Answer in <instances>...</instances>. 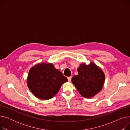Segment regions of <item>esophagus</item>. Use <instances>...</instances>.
Wrapping results in <instances>:
<instances>
[{
	"label": "esophagus",
	"mask_w": 130,
	"mask_h": 130,
	"mask_svg": "<svg viewBox=\"0 0 130 130\" xmlns=\"http://www.w3.org/2000/svg\"><path fill=\"white\" fill-rule=\"evenodd\" d=\"M67 79H68V81H69V82H70L71 81L72 77H67Z\"/></svg>",
	"instance_id": "obj_1"
}]
</instances>
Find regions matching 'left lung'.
I'll return each mask as SVG.
<instances>
[{
  "mask_svg": "<svg viewBox=\"0 0 130 130\" xmlns=\"http://www.w3.org/2000/svg\"><path fill=\"white\" fill-rule=\"evenodd\" d=\"M78 75L72 78V83L79 94L85 98H91L100 92L105 82V74L93 62L81 64L77 69Z\"/></svg>",
  "mask_w": 130,
  "mask_h": 130,
  "instance_id": "8db88e82",
  "label": "left lung"
}]
</instances>
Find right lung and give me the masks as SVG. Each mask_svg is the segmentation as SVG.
Returning a JSON list of instances; mask_svg holds the SVG:
<instances>
[{
  "mask_svg": "<svg viewBox=\"0 0 130 130\" xmlns=\"http://www.w3.org/2000/svg\"><path fill=\"white\" fill-rule=\"evenodd\" d=\"M67 78L62 73L50 63H42L32 66L27 79L29 90L35 96L41 100L53 98L59 91Z\"/></svg>",
  "mask_w": 130,
  "mask_h": 130,
  "instance_id": "right-lung-1",
  "label": "right lung"
}]
</instances>
